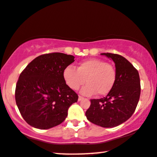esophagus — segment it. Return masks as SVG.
<instances>
[{"label": "esophagus", "instance_id": "esophagus-1", "mask_svg": "<svg viewBox=\"0 0 157 157\" xmlns=\"http://www.w3.org/2000/svg\"><path fill=\"white\" fill-rule=\"evenodd\" d=\"M83 97H82V96H80V95H79V97H78V100L79 101H80V100H82V99H83Z\"/></svg>", "mask_w": 157, "mask_h": 157}]
</instances>
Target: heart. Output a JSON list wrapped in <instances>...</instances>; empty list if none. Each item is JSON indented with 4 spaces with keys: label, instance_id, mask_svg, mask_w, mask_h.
Wrapping results in <instances>:
<instances>
[{
    "label": "heart",
    "instance_id": "1",
    "mask_svg": "<svg viewBox=\"0 0 157 157\" xmlns=\"http://www.w3.org/2000/svg\"><path fill=\"white\" fill-rule=\"evenodd\" d=\"M63 78L67 85L77 90L85 82L81 93L93 95H105L116 84L117 71L113 65L100 59H89L81 62L76 69L68 66L63 71Z\"/></svg>",
    "mask_w": 157,
    "mask_h": 157
}]
</instances>
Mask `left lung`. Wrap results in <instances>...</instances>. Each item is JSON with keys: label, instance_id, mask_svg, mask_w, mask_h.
Listing matches in <instances>:
<instances>
[{"label": "left lung", "instance_id": "8db88e82", "mask_svg": "<svg viewBox=\"0 0 157 157\" xmlns=\"http://www.w3.org/2000/svg\"><path fill=\"white\" fill-rule=\"evenodd\" d=\"M115 62L117 80L105 97L90 100L85 113L87 120L104 128L118 126L134 113L141 94L138 70L126 58L116 54L102 53Z\"/></svg>", "mask_w": 157, "mask_h": 157}]
</instances>
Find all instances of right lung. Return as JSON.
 I'll use <instances>...</instances> for the list:
<instances>
[{
  "instance_id": "obj_1",
  "label": "right lung",
  "mask_w": 157,
  "mask_h": 157,
  "mask_svg": "<svg viewBox=\"0 0 157 157\" xmlns=\"http://www.w3.org/2000/svg\"><path fill=\"white\" fill-rule=\"evenodd\" d=\"M75 57L59 52L42 54L20 74L15 98L20 113L34 128L49 129L65 120L78 95L64 82L63 71Z\"/></svg>"
}]
</instances>
